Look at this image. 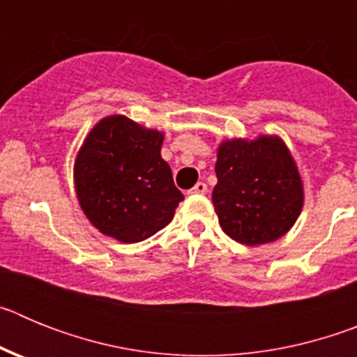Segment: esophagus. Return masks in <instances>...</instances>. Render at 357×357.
<instances>
[{"instance_id":"34e87169","label":"esophagus","mask_w":357,"mask_h":357,"mask_svg":"<svg viewBox=\"0 0 357 357\" xmlns=\"http://www.w3.org/2000/svg\"><path fill=\"white\" fill-rule=\"evenodd\" d=\"M189 193L191 195H206L207 193V185L204 182H198L193 189H189Z\"/></svg>"}]
</instances>
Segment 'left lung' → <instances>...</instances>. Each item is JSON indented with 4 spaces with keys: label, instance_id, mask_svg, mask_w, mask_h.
I'll return each mask as SVG.
<instances>
[{
    "label": "left lung",
    "instance_id": "obj_1",
    "mask_svg": "<svg viewBox=\"0 0 357 357\" xmlns=\"http://www.w3.org/2000/svg\"><path fill=\"white\" fill-rule=\"evenodd\" d=\"M214 211L223 232L255 247L284 236L304 206L291 153L273 135L223 141L218 148Z\"/></svg>",
    "mask_w": 357,
    "mask_h": 357
}]
</instances>
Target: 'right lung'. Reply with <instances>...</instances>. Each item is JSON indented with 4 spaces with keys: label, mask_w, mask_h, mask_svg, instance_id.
Instances as JSON below:
<instances>
[{
    "label": "right lung",
    "mask_w": 357,
    "mask_h": 357,
    "mask_svg": "<svg viewBox=\"0 0 357 357\" xmlns=\"http://www.w3.org/2000/svg\"><path fill=\"white\" fill-rule=\"evenodd\" d=\"M162 139L159 130L125 116L103 118L85 137L75 160V189L102 234L137 243L172 222L184 195L160 157Z\"/></svg>",
    "instance_id": "obj_1"
}]
</instances>
